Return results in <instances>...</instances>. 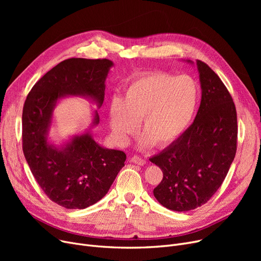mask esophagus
<instances>
[{"mask_svg":"<svg viewBox=\"0 0 261 261\" xmlns=\"http://www.w3.org/2000/svg\"><path fill=\"white\" fill-rule=\"evenodd\" d=\"M131 161L134 163V164H138V165H145V164L147 163V161L139 155H134L131 158Z\"/></svg>","mask_w":261,"mask_h":261,"instance_id":"esophagus-1","label":"esophagus"}]
</instances>
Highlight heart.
Listing matches in <instances>:
<instances>
[{"label": "heart", "instance_id": "heart-1", "mask_svg": "<svg viewBox=\"0 0 261 261\" xmlns=\"http://www.w3.org/2000/svg\"><path fill=\"white\" fill-rule=\"evenodd\" d=\"M200 97L197 81L188 75L164 72L134 78L110 107L109 122L115 139L126 143L140 122L144 147L173 143L193 121Z\"/></svg>", "mask_w": 261, "mask_h": 261}]
</instances>
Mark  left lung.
Masks as SVG:
<instances>
[{"mask_svg":"<svg viewBox=\"0 0 261 261\" xmlns=\"http://www.w3.org/2000/svg\"><path fill=\"white\" fill-rule=\"evenodd\" d=\"M202 98L191 126L162 152L150 158L163 171L153 189L168 210L187 212L207 203L223 183L237 150V111L221 79L201 60Z\"/></svg>","mask_w":261,"mask_h":261,"instance_id":"obj_1","label":"left lung"}]
</instances>
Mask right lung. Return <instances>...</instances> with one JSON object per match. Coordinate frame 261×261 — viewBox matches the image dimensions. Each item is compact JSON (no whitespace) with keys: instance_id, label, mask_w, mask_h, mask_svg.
I'll return each mask as SVG.
<instances>
[{"instance_id":"obj_1","label":"right lung","mask_w":261,"mask_h":261,"mask_svg":"<svg viewBox=\"0 0 261 261\" xmlns=\"http://www.w3.org/2000/svg\"><path fill=\"white\" fill-rule=\"evenodd\" d=\"M112 65L109 59H66L36 82L24 102V156L48 199L67 210L86 208L102 199L127 155L100 147L90 133L77 136L63 149L49 146L46 134L53 109L67 94L89 96L101 106L105 80ZM98 121L96 114L95 123Z\"/></svg>"}]
</instances>
